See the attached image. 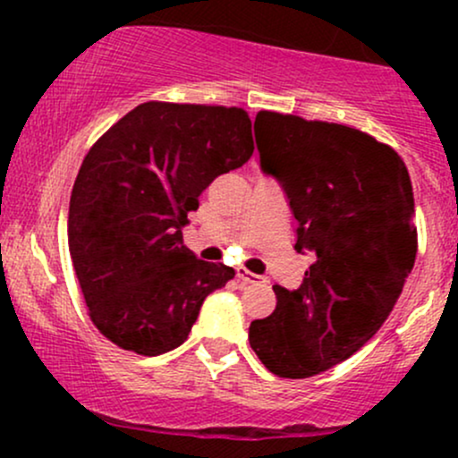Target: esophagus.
<instances>
[{"instance_id":"esophagus-1","label":"esophagus","mask_w":458,"mask_h":458,"mask_svg":"<svg viewBox=\"0 0 458 458\" xmlns=\"http://www.w3.org/2000/svg\"><path fill=\"white\" fill-rule=\"evenodd\" d=\"M236 277H239V280L243 282V284H260V282H265V277L256 276V273H251V271H247V269H236Z\"/></svg>"}]
</instances>
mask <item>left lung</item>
I'll return each instance as SVG.
<instances>
[{"instance_id":"left-lung-1","label":"left lung","mask_w":458,"mask_h":458,"mask_svg":"<svg viewBox=\"0 0 458 458\" xmlns=\"http://www.w3.org/2000/svg\"><path fill=\"white\" fill-rule=\"evenodd\" d=\"M260 167L280 181L310 265L297 291L273 286L250 344L273 375L306 379L349 360L390 317L413 269V189L398 152L344 124L259 112Z\"/></svg>"}]
</instances>
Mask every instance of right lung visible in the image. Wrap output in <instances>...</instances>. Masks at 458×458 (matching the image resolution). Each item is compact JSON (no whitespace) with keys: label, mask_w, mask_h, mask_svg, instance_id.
Returning a JSON list of instances; mask_svg holds the SVG:
<instances>
[{"label":"right lung","mask_w":458,"mask_h":458,"mask_svg":"<svg viewBox=\"0 0 458 458\" xmlns=\"http://www.w3.org/2000/svg\"><path fill=\"white\" fill-rule=\"evenodd\" d=\"M254 152L241 107L148 101L83 159L68 208V250L92 323L120 349L161 355L187 340L204 299L234 269L182 243L187 213Z\"/></svg>","instance_id":"right-lung-1"}]
</instances>
